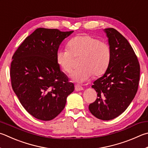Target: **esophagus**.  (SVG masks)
Masks as SVG:
<instances>
[{
	"label": "esophagus",
	"mask_w": 148,
	"mask_h": 148,
	"mask_svg": "<svg viewBox=\"0 0 148 148\" xmlns=\"http://www.w3.org/2000/svg\"><path fill=\"white\" fill-rule=\"evenodd\" d=\"M75 90L76 91H80V90H83V88L81 86H79L78 85H75Z\"/></svg>",
	"instance_id": "34e87169"
}]
</instances>
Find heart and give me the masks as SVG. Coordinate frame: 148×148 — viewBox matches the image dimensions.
<instances>
[{
    "label": "heart",
    "mask_w": 148,
    "mask_h": 148,
    "mask_svg": "<svg viewBox=\"0 0 148 148\" xmlns=\"http://www.w3.org/2000/svg\"><path fill=\"white\" fill-rule=\"evenodd\" d=\"M69 49L58 50L56 61L61 69L70 74L74 66V57L80 56L79 68L72 72L74 82L83 83L88 82L93 74L99 76L106 71L111 60V48L104 41L90 35L77 36L68 43Z\"/></svg>",
    "instance_id": "1"
}]
</instances>
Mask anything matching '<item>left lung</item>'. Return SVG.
<instances>
[{"instance_id": "obj_1", "label": "left lung", "mask_w": 148, "mask_h": 148, "mask_svg": "<svg viewBox=\"0 0 148 148\" xmlns=\"http://www.w3.org/2000/svg\"><path fill=\"white\" fill-rule=\"evenodd\" d=\"M104 31L111 48V60L103 76L93 83L98 98L88 109L97 119L109 120L124 112L135 98L140 64L130 42L120 32L112 28Z\"/></svg>"}]
</instances>
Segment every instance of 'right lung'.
<instances>
[{"label":"right lung","instance_id":"right-lung-1","mask_svg":"<svg viewBox=\"0 0 148 148\" xmlns=\"http://www.w3.org/2000/svg\"><path fill=\"white\" fill-rule=\"evenodd\" d=\"M73 32L37 28L13 56L12 88L24 108L37 119L48 121L56 118L74 90L56 61L61 42Z\"/></svg>","mask_w":148,"mask_h":148}]
</instances>
